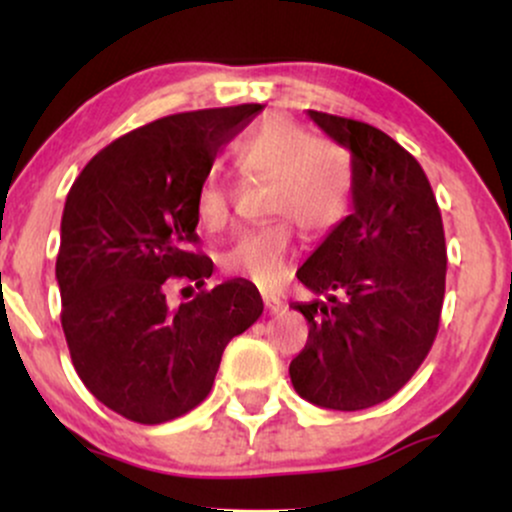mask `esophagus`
I'll list each match as a JSON object with an SVG mask.
<instances>
[{
    "label": "esophagus",
    "instance_id": "1",
    "mask_svg": "<svg viewBox=\"0 0 512 512\" xmlns=\"http://www.w3.org/2000/svg\"><path fill=\"white\" fill-rule=\"evenodd\" d=\"M262 301H264V308H267V313H269V315H279V313H284L286 305L281 303V301H276V298H272V296H264Z\"/></svg>",
    "mask_w": 512,
    "mask_h": 512
}]
</instances>
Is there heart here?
<instances>
[{
	"mask_svg": "<svg viewBox=\"0 0 512 512\" xmlns=\"http://www.w3.org/2000/svg\"><path fill=\"white\" fill-rule=\"evenodd\" d=\"M236 163L243 175L269 180L267 216L279 219L243 233L223 252L221 264L228 274L272 289L293 267L296 233L290 223L313 240L332 236L351 211L354 178L337 151L284 120L252 129L238 144ZM195 209L207 231H219L231 219V187L219 175H207L197 190Z\"/></svg>",
	"mask_w": 512,
	"mask_h": 512,
	"instance_id": "obj_1",
	"label": "heart"
}]
</instances>
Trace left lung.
I'll list each match as a JSON object with an SVG mask.
<instances>
[{
  "instance_id": "8db88e82",
  "label": "left lung",
  "mask_w": 512,
  "mask_h": 512,
  "mask_svg": "<svg viewBox=\"0 0 512 512\" xmlns=\"http://www.w3.org/2000/svg\"><path fill=\"white\" fill-rule=\"evenodd\" d=\"M351 154L354 211L298 269L325 301L293 303L308 320L291 361L296 392L325 409L358 411L409 383L438 334L445 233L424 168L378 127L308 110Z\"/></svg>"
}]
</instances>
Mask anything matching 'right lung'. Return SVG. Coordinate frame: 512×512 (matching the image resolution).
<instances>
[{
	"label": "right lung",
	"mask_w": 512,
	"mask_h": 512,
	"mask_svg": "<svg viewBox=\"0 0 512 512\" xmlns=\"http://www.w3.org/2000/svg\"><path fill=\"white\" fill-rule=\"evenodd\" d=\"M260 103L192 110L132 129L98 151L67 195L57 284L62 330L81 383L137 424L195 409L221 354L262 315L248 281H223L170 310L173 279L204 284L195 199L214 158Z\"/></svg>",
	"instance_id": "right-lung-1"
}]
</instances>
